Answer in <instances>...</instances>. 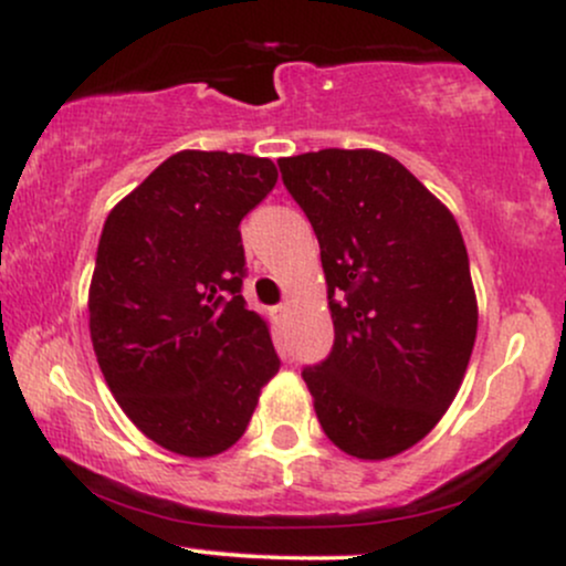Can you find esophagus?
<instances>
[{"instance_id":"esophagus-1","label":"esophagus","mask_w":566,"mask_h":566,"mask_svg":"<svg viewBox=\"0 0 566 566\" xmlns=\"http://www.w3.org/2000/svg\"><path fill=\"white\" fill-rule=\"evenodd\" d=\"M287 314H290L287 303H279V305H276V308H274V316H276V319H279V322H284V319H287Z\"/></svg>"}]
</instances>
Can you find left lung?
Segmentation results:
<instances>
[{
	"label": "left lung",
	"mask_w": 566,
	"mask_h": 566,
	"mask_svg": "<svg viewBox=\"0 0 566 566\" xmlns=\"http://www.w3.org/2000/svg\"><path fill=\"white\" fill-rule=\"evenodd\" d=\"M279 170L319 239L335 324L327 359L303 367L316 418L354 458L405 452L452 405L476 340L458 223L388 154L324 148Z\"/></svg>",
	"instance_id": "8db88e82"
}]
</instances>
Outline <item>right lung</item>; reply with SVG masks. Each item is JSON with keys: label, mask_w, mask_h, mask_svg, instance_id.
<instances>
[{"label": "right lung", "mask_w": 566, "mask_h": 566, "mask_svg": "<svg viewBox=\"0 0 566 566\" xmlns=\"http://www.w3.org/2000/svg\"><path fill=\"white\" fill-rule=\"evenodd\" d=\"M276 178L271 159L172 154L108 212L97 242V365L127 418L186 458L237 444L282 365L242 297L239 231Z\"/></svg>", "instance_id": "add662e5"}]
</instances>
